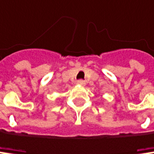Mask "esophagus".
I'll list each match as a JSON object with an SVG mask.
<instances>
[{
	"label": "esophagus",
	"mask_w": 154,
	"mask_h": 154,
	"mask_svg": "<svg viewBox=\"0 0 154 154\" xmlns=\"http://www.w3.org/2000/svg\"><path fill=\"white\" fill-rule=\"evenodd\" d=\"M78 84L80 85V86H85L86 85V82L83 79H79V80H78Z\"/></svg>",
	"instance_id": "esophagus-1"
}]
</instances>
